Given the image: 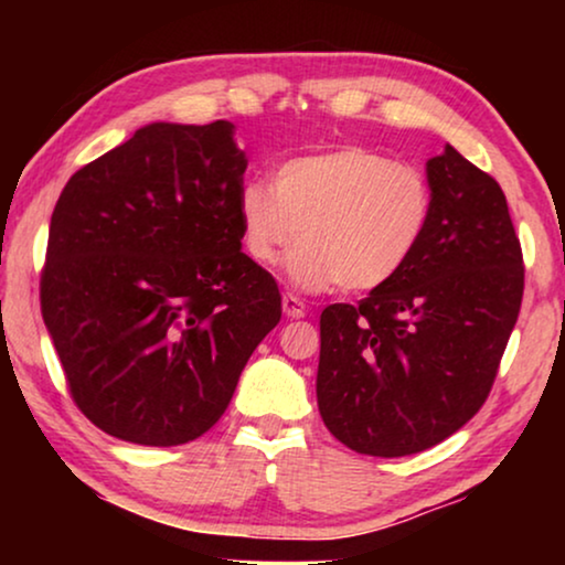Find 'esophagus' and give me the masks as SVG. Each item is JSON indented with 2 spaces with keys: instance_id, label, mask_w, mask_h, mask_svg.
Wrapping results in <instances>:
<instances>
[{
  "instance_id": "34e87169",
  "label": "esophagus",
  "mask_w": 565,
  "mask_h": 565,
  "mask_svg": "<svg viewBox=\"0 0 565 565\" xmlns=\"http://www.w3.org/2000/svg\"><path fill=\"white\" fill-rule=\"evenodd\" d=\"M306 303L300 298L292 296V292H288V296H282V313L288 316V319H303L306 316Z\"/></svg>"
}]
</instances>
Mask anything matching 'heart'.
<instances>
[{
  "label": "heart",
  "mask_w": 565,
  "mask_h": 565,
  "mask_svg": "<svg viewBox=\"0 0 565 565\" xmlns=\"http://www.w3.org/2000/svg\"><path fill=\"white\" fill-rule=\"evenodd\" d=\"M242 246L273 267L288 246V280L300 290H375L419 249L431 218L422 169L360 146H342L277 167L273 184L249 180L236 195Z\"/></svg>",
  "instance_id": "1"
}]
</instances>
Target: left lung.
<instances>
[{"instance_id": "1", "label": "left lung", "mask_w": 565, "mask_h": 565, "mask_svg": "<svg viewBox=\"0 0 565 565\" xmlns=\"http://www.w3.org/2000/svg\"><path fill=\"white\" fill-rule=\"evenodd\" d=\"M427 182L429 228L408 265L358 306L321 313V419L375 458L422 452L473 419L522 306V249L499 182L450 143L427 161Z\"/></svg>"}]
</instances>
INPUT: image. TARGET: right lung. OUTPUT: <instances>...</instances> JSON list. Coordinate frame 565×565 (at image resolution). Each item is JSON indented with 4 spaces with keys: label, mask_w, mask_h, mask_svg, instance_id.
<instances>
[{
    "label": "right lung",
    "mask_w": 565,
    "mask_h": 565,
    "mask_svg": "<svg viewBox=\"0 0 565 565\" xmlns=\"http://www.w3.org/2000/svg\"><path fill=\"white\" fill-rule=\"evenodd\" d=\"M234 122H149L82 167L51 215L41 311L87 419L172 447L221 419L280 321L275 277L242 252L249 159Z\"/></svg>",
    "instance_id": "add662e5"
}]
</instances>
